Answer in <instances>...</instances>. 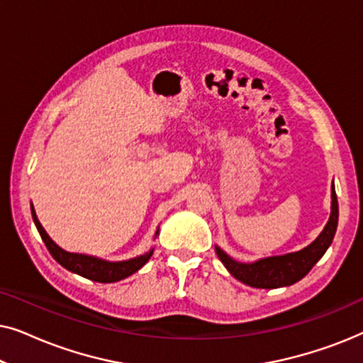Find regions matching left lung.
Wrapping results in <instances>:
<instances>
[{"label": "left lung", "mask_w": 363, "mask_h": 363, "mask_svg": "<svg viewBox=\"0 0 363 363\" xmlns=\"http://www.w3.org/2000/svg\"><path fill=\"white\" fill-rule=\"evenodd\" d=\"M337 223H339V203H337V195L332 185V211L329 221L317 240L304 250L282 256L264 257L255 262H238L218 246H215V250L220 261L238 281L251 287H259V289H276V287L291 286L301 281L314 267L334 240Z\"/></svg>", "instance_id": "obj_1"}]
</instances>
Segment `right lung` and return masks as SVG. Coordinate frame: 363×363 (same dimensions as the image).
Here are the masks:
<instances>
[{"mask_svg": "<svg viewBox=\"0 0 363 363\" xmlns=\"http://www.w3.org/2000/svg\"><path fill=\"white\" fill-rule=\"evenodd\" d=\"M31 215L34 220V225H36L39 235H41L44 245H46L48 251L51 252V256L56 259L62 267H66L67 271L76 272V274L87 277V279L96 281V282H117L121 279H125V277L132 276L133 272H137L140 267L145 264V262L150 259L153 255V250H150L145 255L132 257V259L127 261H118V262H111L99 259V257L94 256H86V255H77V252H67L64 251L62 247H59L56 242H54L44 228L39 223L36 211L31 205ZM158 236V230L155 233V238Z\"/></svg>", "mask_w": 363, "mask_h": 363, "instance_id": "1", "label": "right lung"}]
</instances>
